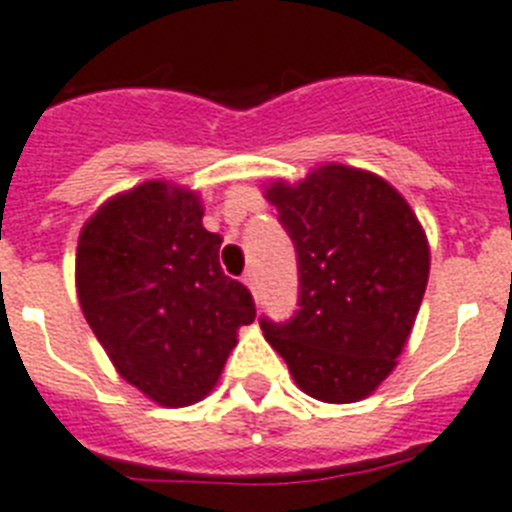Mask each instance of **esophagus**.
<instances>
[{
  "instance_id": "esophagus-1",
  "label": "esophagus",
  "mask_w": 512,
  "mask_h": 512,
  "mask_svg": "<svg viewBox=\"0 0 512 512\" xmlns=\"http://www.w3.org/2000/svg\"><path fill=\"white\" fill-rule=\"evenodd\" d=\"M244 286H247L249 291H252V294H255L257 291V276H255V270H247V273H244Z\"/></svg>"
}]
</instances>
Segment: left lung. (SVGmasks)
<instances>
[{
    "instance_id": "1",
    "label": "left lung",
    "mask_w": 512,
    "mask_h": 512,
    "mask_svg": "<svg viewBox=\"0 0 512 512\" xmlns=\"http://www.w3.org/2000/svg\"><path fill=\"white\" fill-rule=\"evenodd\" d=\"M299 260V312L260 320L299 390L325 403L375 393L398 364L429 281L422 223L393 184L372 171L322 163L302 182L273 179Z\"/></svg>"
}]
</instances>
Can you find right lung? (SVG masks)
<instances>
[{"label":"right lung","mask_w":512,"mask_h":512,"mask_svg":"<svg viewBox=\"0 0 512 512\" xmlns=\"http://www.w3.org/2000/svg\"><path fill=\"white\" fill-rule=\"evenodd\" d=\"M203 213L200 192L150 179L109 197L77 239L90 330L119 375L166 409L203 401L255 320L247 286L223 276L221 236Z\"/></svg>","instance_id":"1"}]
</instances>
